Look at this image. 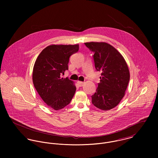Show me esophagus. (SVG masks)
<instances>
[{
  "mask_svg": "<svg viewBox=\"0 0 158 158\" xmlns=\"http://www.w3.org/2000/svg\"><path fill=\"white\" fill-rule=\"evenodd\" d=\"M77 84H78V86H80V87H81V86L83 85L84 83H83V82H82V81H77Z\"/></svg>",
  "mask_w": 158,
  "mask_h": 158,
  "instance_id": "esophagus-1",
  "label": "esophagus"
}]
</instances>
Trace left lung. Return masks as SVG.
Listing matches in <instances>:
<instances>
[{
	"mask_svg": "<svg viewBox=\"0 0 158 158\" xmlns=\"http://www.w3.org/2000/svg\"><path fill=\"white\" fill-rule=\"evenodd\" d=\"M93 53L97 71L101 72L100 82L94 95L92 104L103 111L115 107L125 95L130 81V72L122 55L106 43H86Z\"/></svg>",
	"mask_w": 158,
	"mask_h": 158,
	"instance_id": "left-lung-1",
	"label": "left lung"
}]
</instances>
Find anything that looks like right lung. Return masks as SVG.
<instances>
[{
  "mask_svg": "<svg viewBox=\"0 0 158 158\" xmlns=\"http://www.w3.org/2000/svg\"><path fill=\"white\" fill-rule=\"evenodd\" d=\"M76 45L47 46L38 56L33 70V82L47 105L59 110L69 105L76 87L68 77H61L68 70L70 56L78 51Z\"/></svg>",
  "mask_w": 158,
  "mask_h": 158,
  "instance_id": "add662e5",
  "label": "right lung"
}]
</instances>
